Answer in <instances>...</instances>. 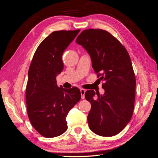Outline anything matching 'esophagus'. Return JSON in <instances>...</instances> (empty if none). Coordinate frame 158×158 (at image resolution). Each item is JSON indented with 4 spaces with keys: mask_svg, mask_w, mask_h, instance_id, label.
Wrapping results in <instances>:
<instances>
[{
    "mask_svg": "<svg viewBox=\"0 0 158 158\" xmlns=\"http://www.w3.org/2000/svg\"><path fill=\"white\" fill-rule=\"evenodd\" d=\"M85 90L84 89H80V94H81V98L84 99L85 98Z\"/></svg>",
    "mask_w": 158,
    "mask_h": 158,
    "instance_id": "obj_1",
    "label": "esophagus"
}]
</instances>
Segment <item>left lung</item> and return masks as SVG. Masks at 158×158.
I'll list each match as a JSON object with an SVG mask.
<instances>
[{
  "label": "left lung",
  "instance_id": "1",
  "mask_svg": "<svg viewBox=\"0 0 158 158\" xmlns=\"http://www.w3.org/2000/svg\"><path fill=\"white\" fill-rule=\"evenodd\" d=\"M76 43L86 50L103 95L95 98L88 90L85 98L92 105L88 115L90 130L98 135H117L131 121L135 100L136 78L127 49L111 33L100 29L84 30Z\"/></svg>",
  "mask_w": 158,
  "mask_h": 158
}]
</instances>
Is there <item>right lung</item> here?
<instances>
[{
	"instance_id": "obj_1",
	"label": "right lung",
	"mask_w": 158,
	"mask_h": 158,
	"mask_svg": "<svg viewBox=\"0 0 158 158\" xmlns=\"http://www.w3.org/2000/svg\"><path fill=\"white\" fill-rule=\"evenodd\" d=\"M80 30L51 33L38 46L28 71L27 115L41 135L53 138L67 129L66 117L81 99L80 89L59 88L56 77L64 68L62 56Z\"/></svg>"
}]
</instances>
